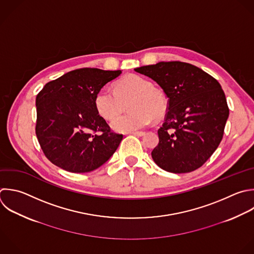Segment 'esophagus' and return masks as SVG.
<instances>
[{"label":"esophagus","mask_w":254,"mask_h":254,"mask_svg":"<svg viewBox=\"0 0 254 254\" xmlns=\"http://www.w3.org/2000/svg\"><path fill=\"white\" fill-rule=\"evenodd\" d=\"M131 134L136 135V136H143V135H145V132H142V131H139V132H131Z\"/></svg>","instance_id":"esophagus-1"}]
</instances>
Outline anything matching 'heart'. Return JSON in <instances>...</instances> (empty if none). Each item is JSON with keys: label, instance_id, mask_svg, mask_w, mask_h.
<instances>
[{"label": "heart", "instance_id": "1", "mask_svg": "<svg viewBox=\"0 0 254 254\" xmlns=\"http://www.w3.org/2000/svg\"><path fill=\"white\" fill-rule=\"evenodd\" d=\"M129 104L131 112L113 119L111 128L116 132L141 130L154 120L159 121L167 113L168 100L165 93L147 78L131 74L119 80L115 89L104 86L95 97V106L104 119L121 114Z\"/></svg>", "mask_w": 254, "mask_h": 254}]
</instances>
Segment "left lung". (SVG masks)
I'll list each match as a JSON object with an SVG mask.
<instances>
[{
	"mask_svg": "<svg viewBox=\"0 0 254 254\" xmlns=\"http://www.w3.org/2000/svg\"><path fill=\"white\" fill-rule=\"evenodd\" d=\"M164 90L169 106L152 151L163 170L181 174L201 167L218 147L229 115L220 84L202 69L181 62L135 68Z\"/></svg>",
	"mask_w": 254,
	"mask_h": 254,
	"instance_id": "left-lung-1",
	"label": "left lung"
}]
</instances>
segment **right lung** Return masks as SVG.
<instances>
[{
    "instance_id": "right-lung-1",
    "label": "right lung",
    "mask_w": 254,
    "mask_h": 254,
    "mask_svg": "<svg viewBox=\"0 0 254 254\" xmlns=\"http://www.w3.org/2000/svg\"><path fill=\"white\" fill-rule=\"evenodd\" d=\"M121 70L79 68L45 85L37 95L36 134L46 157L71 173H88L106 163L123 135L110 131L95 106L98 91Z\"/></svg>"
}]
</instances>
